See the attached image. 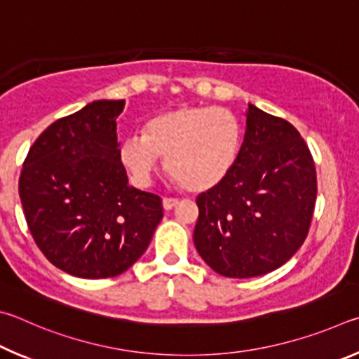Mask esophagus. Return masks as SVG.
<instances>
[{
	"mask_svg": "<svg viewBox=\"0 0 359 359\" xmlns=\"http://www.w3.org/2000/svg\"><path fill=\"white\" fill-rule=\"evenodd\" d=\"M178 203H180L178 198H163L162 206H163V210H165V211H170V210L176 208V206H178Z\"/></svg>",
	"mask_w": 359,
	"mask_h": 359,
	"instance_id": "obj_1",
	"label": "esophagus"
}]
</instances>
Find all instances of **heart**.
Masks as SVG:
<instances>
[{
  "instance_id": "b5f03b06",
  "label": "heart",
  "mask_w": 359,
  "mask_h": 359,
  "mask_svg": "<svg viewBox=\"0 0 359 359\" xmlns=\"http://www.w3.org/2000/svg\"><path fill=\"white\" fill-rule=\"evenodd\" d=\"M243 130L233 111L224 107L184 105L149 118L142 137L119 147V159L137 184L149 183L157 157L181 187L212 189L227 178L241 148Z\"/></svg>"
}]
</instances>
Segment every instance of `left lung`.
<instances>
[{"mask_svg": "<svg viewBox=\"0 0 359 359\" xmlns=\"http://www.w3.org/2000/svg\"><path fill=\"white\" fill-rule=\"evenodd\" d=\"M316 198V165L299 132L249 104L235 167L197 197L194 244L225 278L271 273L304 243Z\"/></svg>", "mask_w": 359, "mask_h": 359, "instance_id": "8db88e82", "label": "left lung"}]
</instances>
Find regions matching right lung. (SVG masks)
Segmentation results:
<instances>
[{"label":"right lung","instance_id":"1","mask_svg":"<svg viewBox=\"0 0 359 359\" xmlns=\"http://www.w3.org/2000/svg\"><path fill=\"white\" fill-rule=\"evenodd\" d=\"M124 100H96L37 137L18 194L37 248L56 268L104 279L140 259L163 216L156 194L128 184L116 118Z\"/></svg>","mask_w":359,"mask_h":359}]
</instances>
